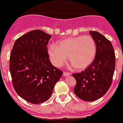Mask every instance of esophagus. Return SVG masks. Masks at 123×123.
<instances>
[{"label": "esophagus", "mask_w": 123, "mask_h": 123, "mask_svg": "<svg viewBox=\"0 0 123 123\" xmlns=\"http://www.w3.org/2000/svg\"><path fill=\"white\" fill-rule=\"evenodd\" d=\"M71 74L70 73H69V72H66V71H64L63 73V75L64 76H69Z\"/></svg>", "instance_id": "34e87169"}]
</instances>
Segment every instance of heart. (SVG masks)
<instances>
[{
  "label": "heart",
  "mask_w": 123,
  "mask_h": 123,
  "mask_svg": "<svg viewBox=\"0 0 123 123\" xmlns=\"http://www.w3.org/2000/svg\"><path fill=\"white\" fill-rule=\"evenodd\" d=\"M97 52L96 43L90 36H79L59 41L57 45H51L48 54L52 63L62 66L69 61L78 71L87 68L94 60Z\"/></svg>",
  "instance_id": "obj_1"
}]
</instances>
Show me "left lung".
<instances>
[{"mask_svg": "<svg viewBox=\"0 0 123 123\" xmlns=\"http://www.w3.org/2000/svg\"><path fill=\"white\" fill-rule=\"evenodd\" d=\"M90 33L97 45L96 55L85 70L73 74L76 84L74 92L83 100L92 102L104 96L112 82L116 56L111 42L95 31Z\"/></svg>", "mask_w": 123, "mask_h": 123, "instance_id": "obj_1", "label": "left lung"}]
</instances>
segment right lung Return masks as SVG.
I'll use <instances>...</instances> for the list:
<instances>
[{"instance_id": "obj_1", "label": "right lung", "mask_w": 123, "mask_h": 123, "mask_svg": "<svg viewBox=\"0 0 123 123\" xmlns=\"http://www.w3.org/2000/svg\"><path fill=\"white\" fill-rule=\"evenodd\" d=\"M51 37L40 30L31 31L17 39L11 52L13 87L30 103L47 101L62 75V71L50 61L47 45Z\"/></svg>"}]
</instances>
